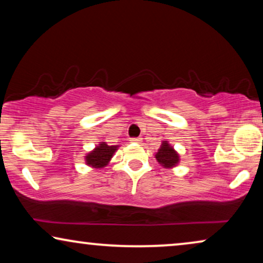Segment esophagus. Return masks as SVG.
<instances>
[{
	"label": "esophagus",
	"mask_w": 263,
	"mask_h": 263,
	"mask_svg": "<svg viewBox=\"0 0 263 263\" xmlns=\"http://www.w3.org/2000/svg\"><path fill=\"white\" fill-rule=\"evenodd\" d=\"M130 141L134 142V143H140L142 141V138H132Z\"/></svg>",
	"instance_id": "1"
}]
</instances>
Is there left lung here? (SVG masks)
<instances>
[{"mask_svg": "<svg viewBox=\"0 0 263 263\" xmlns=\"http://www.w3.org/2000/svg\"><path fill=\"white\" fill-rule=\"evenodd\" d=\"M156 159L165 168H172L179 163V154L168 141L161 142L160 148L156 153Z\"/></svg>", "mask_w": 263, "mask_h": 263, "instance_id": "obj_1", "label": "left lung"}]
</instances>
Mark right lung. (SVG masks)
Instances as JSON below:
<instances>
[{
	"label": "right lung",
	"instance_id": "add662e5",
	"mask_svg": "<svg viewBox=\"0 0 263 263\" xmlns=\"http://www.w3.org/2000/svg\"><path fill=\"white\" fill-rule=\"evenodd\" d=\"M117 149L118 146H109L106 142H99V145H97L95 149L85 156L86 165L92 168L105 167Z\"/></svg>",
	"mask_w": 263,
	"mask_h": 263
}]
</instances>
